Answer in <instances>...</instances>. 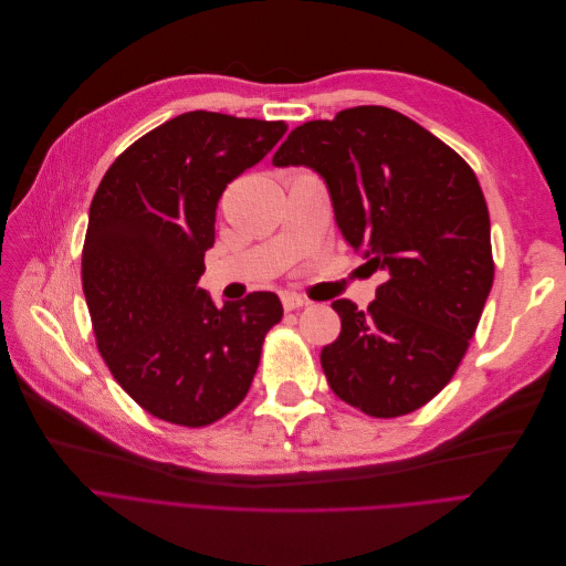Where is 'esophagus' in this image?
<instances>
[{
    "label": "esophagus",
    "instance_id": "1",
    "mask_svg": "<svg viewBox=\"0 0 566 566\" xmlns=\"http://www.w3.org/2000/svg\"><path fill=\"white\" fill-rule=\"evenodd\" d=\"M281 304H283L285 311H297V308L306 306V300L300 297V294H294V292H283L281 294Z\"/></svg>",
    "mask_w": 566,
    "mask_h": 566
}]
</instances>
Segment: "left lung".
<instances>
[{
	"label": "left lung",
	"instance_id": "obj_1",
	"mask_svg": "<svg viewBox=\"0 0 566 566\" xmlns=\"http://www.w3.org/2000/svg\"><path fill=\"white\" fill-rule=\"evenodd\" d=\"M272 164L325 179L343 239L387 274L366 311L332 304L340 336L319 355L329 387L370 417L426 406L459 368L493 287L491 219L472 168L382 105L297 126Z\"/></svg>",
	"mask_w": 566,
	"mask_h": 566
}]
</instances>
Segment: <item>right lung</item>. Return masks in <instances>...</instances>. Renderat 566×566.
I'll return each instance as SVG.
<instances>
[{
    "instance_id": "add662e5",
    "label": "right lung",
    "mask_w": 566,
    "mask_h": 566,
    "mask_svg": "<svg viewBox=\"0 0 566 566\" xmlns=\"http://www.w3.org/2000/svg\"><path fill=\"white\" fill-rule=\"evenodd\" d=\"M285 130L184 113L133 143L96 188L83 249L96 343L122 389L158 419L200 428L234 410L283 317L274 292L217 306L198 281L226 186Z\"/></svg>"
}]
</instances>
